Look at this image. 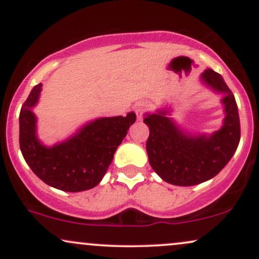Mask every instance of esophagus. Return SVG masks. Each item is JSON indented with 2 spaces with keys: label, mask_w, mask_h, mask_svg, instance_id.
Listing matches in <instances>:
<instances>
[{
  "label": "esophagus",
  "mask_w": 259,
  "mask_h": 259,
  "mask_svg": "<svg viewBox=\"0 0 259 259\" xmlns=\"http://www.w3.org/2000/svg\"><path fill=\"white\" fill-rule=\"evenodd\" d=\"M148 107H150V105H148L147 101H139V102L136 103L135 107H134V111H135L139 119H141L144 113L148 109Z\"/></svg>",
  "instance_id": "1"
}]
</instances>
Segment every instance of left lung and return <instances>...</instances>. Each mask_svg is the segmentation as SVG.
<instances>
[{
  "instance_id": "obj_1",
  "label": "left lung",
  "mask_w": 259,
  "mask_h": 259,
  "mask_svg": "<svg viewBox=\"0 0 259 259\" xmlns=\"http://www.w3.org/2000/svg\"><path fill=\"white\" fill-rule=\"evenodd\" d=\"M200 82L222 95L224 119L215 132H187L171 117L173 108L164 106L145 113L150 129L146 150L151 167L163 180L177 186H194L214 178L234 156L240 142V118L233 92L221 74L207 68Z\"/></svg>"
}]
</instances>
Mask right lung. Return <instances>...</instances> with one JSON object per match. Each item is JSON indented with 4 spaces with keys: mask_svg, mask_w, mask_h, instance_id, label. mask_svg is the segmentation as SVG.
Segmentation results:
<instances>
[{
    "mask_svg": "<svg viewBox=\"0 0 259 259\" xmlns=\"http://www.w3.org/2000/svg\"><path fill=\"white\" fill-rule=\"evenodd\" d=\"M42 84L32 88L19 114V145L31 170L47 185L67 192L95 187L105 177L115 151L135 123L136 114L103 117L88 121L63 141L52 146L37 136L34 113Z\"/></svg>",
    "mask_w": 259,
    "mask_h": 259,
    "instance_id": "right-lung-1",
    "label": "right lung"
}]
</instances>
